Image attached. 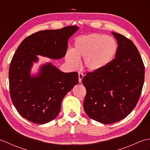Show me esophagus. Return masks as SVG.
Here are the masks:
<instances>
[{
	"instance_id": "34e87169",
	"label": "esophagus",
	"mask_w": 150,
	"mask_h": 150,
	"mask_svg": "<svg viewBox=\"0 0 150 150\" xmlns=\"http://www.w3.org/2000/svg\"><path fill=\"white\" fill-rule=\"evenodd\" d=\"M83 77H84L83 73H81V72H79V82H82V79H83Z\"/></svg>"
}]
</instances>
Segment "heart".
<instances>
[{"label": "heart", "instance_id": "obj_1", "mask_svg": "<svg viewBox=\"0 0 150 150\" xmlns=\"http://www.w3.org/2000/svg\"><path fill=\"white\" fill-rule=\"evenodd\" d=\"M114 38L99 33H91L77 37L73 50H68L66 60L77 64L79 59H84V65L89 71L103 69L112 61L117 52Z\"/></svg>", "mask_w": 150, "mask_h": 150}]
</instances>
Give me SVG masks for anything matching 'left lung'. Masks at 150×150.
I'll return each mask as SVG.
<instances>
[{
    "instance_id": "8db88e82",
    "label": "left lung",
    "mask_w": 150,
    "mask_h": 150,
    "mask_svg": "<svg viewBox=\"0 0 150 150\" xmlns=\"http://www.w3.org/2000/svg\"><path fill=\"white\" fill-rule=\"evenodd\" d=\"M118 44L115 58L103 69L88 72L82 82L86 90V113L103 124L126 117L137 104L144 82V65L132 41L112 32Z\"/></svg>"
}]
</instances>
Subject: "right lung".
Masks as SVG:
<instances>
[{
  "instance_id": "right-lung-1",
  "label": "right lung",
  "mask_w": 150,
  "mask_h": 150,
  "mask_svg": "<svg viewBox=\"0 0 150 150\" xmlns=\"http://www.w3.org/2000/svg\"><path fill=\"white\" fill-rule=\"evenodd\" d=\"M76 26L40 31L27 37L18 47L9 69V93L18 113L30 122L43 124L58 115L65 95L79 82L78 73H63L48 63L37 77L30 72L36 54L61 59Z\"/></svg>"
}]
</instances>
